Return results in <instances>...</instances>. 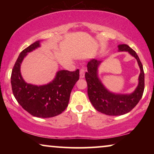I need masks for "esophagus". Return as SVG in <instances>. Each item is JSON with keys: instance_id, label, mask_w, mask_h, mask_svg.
<instances>
[{"instance_id": "1", "label": "esophagus", "mask_w": 154, "mask_h": 154, "mask_svg": "<svg viewBox=\"0 0 154 154\" xmlns=\"http://www.w3.org/2000/svg\"><path fill=\"white\" fill-rule=\"evenodd\" d=\"M84 77H85V69H81L80 70V78L81 79H83Z\"/></svg>"}]
</instances>
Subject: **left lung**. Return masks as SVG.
<instances>
[{
  "instance_id": "8db88e82",
  "label": "left lung",
  "mask_w": 154,
  "mask_h": 154,
  "mask_svg": "<svg viewBox=\"0 0 154 154\" xmlns=\"http://www.w3.org/2000/svg\"><path fill=\"white\" fill-rule=\"evenodd\" d=\"M119 51L128 52L137 61L140 69L139 83L131 94H115L104 87L98 77L101 61L93 59L88 62L85 77L88 84V94L92 106L99 112L109 116H121L130 112L140 102L144 90V72L142 62L134 50L126 44L119 46Z\"/></svg>"
}]
</instances>
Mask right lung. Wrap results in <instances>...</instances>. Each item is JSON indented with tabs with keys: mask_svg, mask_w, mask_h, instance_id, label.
<instances>
[{
	"mask_svg": "<svg viewBox=\"0 0 154 154\" xmlns=\"http://www.w3.org/2000/svg\"><path fill=\"white\" fill-rule=\"evenodd\" d=\"M38 47L40 41H35L20 54L12 71V90L17 102L31 115L51 118L62 113L68 106L71 90L79 79V70L59 71L53 81L46 85L26 83L21 75V64L28 52Z\"/></svg>",
	"mask_w": 154,
	"mask_h": 154,
	"instance_id": "right-lung-1",
	"label": "right lung"
}]
</instances>
